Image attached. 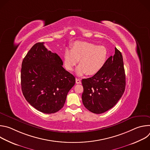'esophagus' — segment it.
<instances>
[{
	"instance_id": "esophagus-1",
	"label": "esophagus",
	"mask_w": 150,
	"mask_h": 150,
	"mask_svg": "<svg viewBox=\"0 0 150 150\" xmlns=\"http://www.w3.org/2000/svg\"><path fill=\"white\" fill-rule=\"evenodd\" d=\"M76 83H81V81L80 79H78V78H76Z\"/></svg>"
}]
</instances>
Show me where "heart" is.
Masks as SVG:
<instances>
[{
	"mask_svg": "<svg viewBox=\"0 0 150 150\" xmlns=\"http://www.w3.org/2000/svg\"><path fill=\"white\" fill-rule=\"evenodd\" d=\"M108 52L104 46H97L88 41H76L72 45L70 50L66 49L63 56L65 69L72 71L78 61L76 70L78 76L86 74L94 75L104 66L108 59Z\"/></svg>",
	"mask_w": 150,
	"mask_h": 150,
	"instance_id": "obj_1",
	"label": "heart"
}]
</instances>
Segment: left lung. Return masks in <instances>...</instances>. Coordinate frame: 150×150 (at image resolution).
I'll list each match as a JSON object with an SVG mask.
<instances>
[{
    "instance_id": "left-lung-1",
    "label": "left lung",
    "mask_w": 150,
    "mask_h": 150,
    "mask_svg": "<svg viewBox=\"0 0 150 150\" xmlns=\"http://www.w3.org/2000/svg\"><path fill=\"white\" fill-rule=\"evenodd\" d=\"M126 77L121 52L107 60L103 68L91 78L82 79V103L89 111L101 114L112 109L122 96Z\"/></svg>"
}]
</instances>
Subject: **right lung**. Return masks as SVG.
Returning a JSON list of instances; mask_svg holds the SVG:
<instances>
[{
	"label": "right lung",
	"instance_id": "right-lung-1",
	"mask_svg": "<svg viewBox=\"0 0 150 150\" xmlns=\"http://www.w3.org/2000/svg\"><path fill=\"white\" fill-rule=\"evenodd\" d=\"M62 65L60 57L48 50L43 42L35 44L24 58L21 89L26 100L37 110L51 114L63 107L75 78Z\"/></svg>",
	"mask_w": 150,
	"mask_h": 150
}]
</instances>
